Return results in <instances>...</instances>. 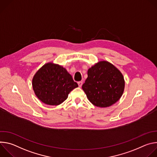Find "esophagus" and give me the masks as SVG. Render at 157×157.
Masks as SVG:
<instances>
[{
	"label": "esophagus",
	"instance_id": "esophagus-1",
	"mask_svg": "<svg viewBox=\"0 0 157 157\" xmlns=\"http://www.w3.org/2000/svg\"><path fill=\"white\" fill-rule=\"evenodd\" d=\"M78 84L79 87H81L82 86V81H79V82H78Z\"/></svg>",
	"mask_w": 157,
	"mask_h": 157
}]
</instances>
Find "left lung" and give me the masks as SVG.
<instances>
[{"mask_svg":"<svg viewBox=\"0 0 157 157\" xmlns=\"http://www.w3.org/2000/svg\"><path fill=\"white\" fill-rule=\"evenodd\" d=\"M125 80L120 70L107 61H99L87 70L82 89L89 101L99 107H107L122 97Z\"/></svg>","mask_w":157,"mask_h":157,"instance_id":"8db88e82","label":"left lung"}]
</instances>
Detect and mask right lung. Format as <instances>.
Returning <instances> with one entry per match:
<instances>
[{
    "label": "right lung",
    "mask_w": 157,
    "mask_h": 157,
    "mask_svg": "<svg viewBox=\"0 0 157 157\" xmlns=\"http://www.w3.org/2000/svg\"><path fill=\"white\" fill-rule=\"evenodd\" d=\"M35 94L44 104L58 105L68 97L78 84L61 65L48 62L43 65L32 79Z\"/></svg>",
    "instance_id": "right-lung-1"
}]
</instances>
